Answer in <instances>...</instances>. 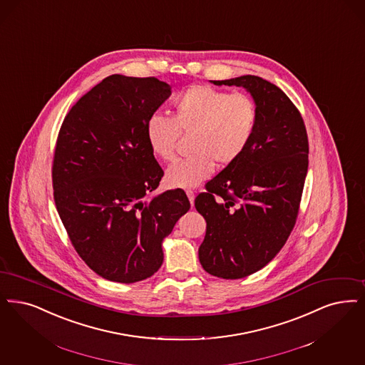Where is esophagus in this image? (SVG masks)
Returning <instances> with one entry per match:
<instances>
[{"label": "esophagus", "mask_w": 365, "mask_h": 365, "mask_svg": "<svg viewBox=\"0 0 365 365\" xmlns=\"http://www.w3.org/2000/svg\"><path fill=\"white\" fill-rule=\"evenodd\" d=\"M186 194H187V198H189L190 204H191V206H192V205H194V198H195V194H194V191L187 190V191H186Z\"/></svg>", "instance_id": "34e87169"}]
</instances>
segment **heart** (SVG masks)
<instances>
[{"label":"heart","mask_w":365,"mask_h":365,"mask_svg":"<svg viewBox=\"0 0 365 365\" xmlns=\"http://www.w3.org/2000/svg\"><path fill=\"white\" fill-rule=\"evenodd\" d=\"M258 107L246 93L191 86L178 95L173 104V118L152 115L145 135L152 153L161 160H171L178 133L194 131L192 156L173 163L165 171L171 187L198 186L215 170V161L228 165L247 149L258 126Z\"/></svg>","instance_id":"b5f03b06"}]
</instances>
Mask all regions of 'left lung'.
<instances>
[{
  "label": "left lung",
  "instance_id": "obj_1",
  "mask_svg": "<svg viewBox=\"0 0 365 365\" xmlns=\"http://www.w3.org/2000/svg\"><path fill=\"white\" fill-rule=\"evenodd\" d=\"M210 83L245 88L259 114L246 152L195 198L206 221L200 262L212 276L237 279L264 267L291 235L308 170V138L300 113L274 84L251 74Z\"/></svg>",
  "mask_w": 365,
  "mask_h": 365
}]
</instances>
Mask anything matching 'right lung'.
<instances>
[{
    "label": "right lung",
    "instance_id": "right-lung-1",
    "mask_svg": "<svg viewBox=\"0 0 365 365\" xmlns=\"http://www.w3.org/2000/svg\"><path fill=\"white\" fill-rule=\"evenodd\" d=\"M171 95L155 77L108 76L74 104L59 130L53 187L77 254L101 277L153 276L163 240L190 209L186 192L152 196L164 175L148 145V119Z\"/></svg>",
    "mask_w": 365,
    "mask_h": 365
}]
</instances>
